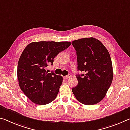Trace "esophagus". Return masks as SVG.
Instances as JSON below:
<instances>
[{
  "label": "esophagus",
  "mask_w": 130,
  "mask_h": 130,
  "mask_svg": "<svg viewBox=\"0 0 130 130\" xmlns=\"http://www.w3.org/2000/svg\"><path fill=\"white\" fill-rule=\"evenodd\" d=\"M71 75H68L67 76H63V78H64V79H69V78L71 77Z\"/></svg>",
  "instance_id": "34e87169"
}]
</instances>
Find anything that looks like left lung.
Returning <instances> with one entry per match:
<instances>
[{
	"instance_id": "8db88e82",
	"label": "left lung",
	"mask_w": 130,
	"mask_h": 130,
	"mask_svg": "<svg viewBox=\"0 0 130 130\" xmlns=\"http://www.w3.org/2000/svg\"><path fill=\"white\" fill-rule=\"evenodd\" d=\"M76 51L77 86L72 88L76 98L82 104L91 105L105 96L113 80L112 60L108 50L98 39H80L72 42Z\"/></svg>"
}]
</instances>
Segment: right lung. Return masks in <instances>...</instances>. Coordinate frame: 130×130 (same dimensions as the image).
Listing matches in <instances>:
<instances>
[{
    "label": "right lung",
    "instance_id": "1",
    "mask_svg": "<svg viewBox=\"0 0 130 130\" xmlns=\"http://www.w3.org/2000/svg\"><path fill=\"white\" fill-rule=\"evenodd\" d=\"M71 44L69 42H32L22 53L18 62V83L22 92L35 104L46 105L57 97L62 76L48 73L46 69Z\"/></svg>",
    "mask_w": 130,
    "mask_h": 130
}]
</instances>
